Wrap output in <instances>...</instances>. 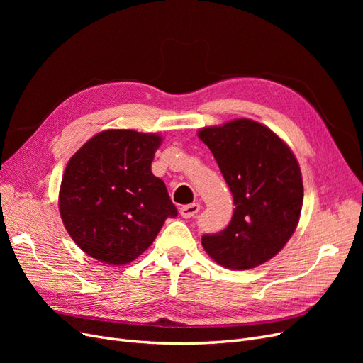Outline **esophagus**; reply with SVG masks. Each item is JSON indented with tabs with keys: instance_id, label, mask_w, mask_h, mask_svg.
Instances as JSON below:
<instances>
[{
	"instance_id": "1",
	"label": "esophagus",
	"mask_w": 363,
	"mask_h": 363,
	"mask_svg": "<svg viewBox=\"0 0 363 363\" xmlns=\"http://www.w3.org/2000/svg\"><path fill=\"white\" fill-rule=\"evenodd\" d=\"M200 211V204L199 203H192V204H186L180 207V215L183 218H192Z\"/></svg>"
}]
</instances>
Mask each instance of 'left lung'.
Returning <instances> with one entry per match:
<instances>
[{"label":"left lung","instance_id":"obj_1","mask_svg":"<svg viewBox=\"0 0 363 363\" xmlns=\"http://www.w3.org/2000/svg\"><path fill=\"white\" fill-rule=\"evenodd\" d=\"M199 138L212 151L236 206L230 224L203 235L201 244L228 269L256 268L286 245L298 224V162L274 131L247 118L201 128Z\"/></svg>","mask_w":363,"mask_h":363}]
</instances>
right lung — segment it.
Segmentation results:
<instances>
[{"instance_id": "1", "label": "right lung", "mask_w": 363, "mask_h": 363, "mask_svg": "<svg viewBox=\"0 0 363 363\" xmlns=\"http://www.w3.org/2000/svg\"><path fill=\"white\" fill-rule=\"evenodd\" d=\"M159 135L106 130L69 159L59 211L74 242L91 257L125 265L177 216L167 186L151 172Z\"/></svg>"}]
</instances>
